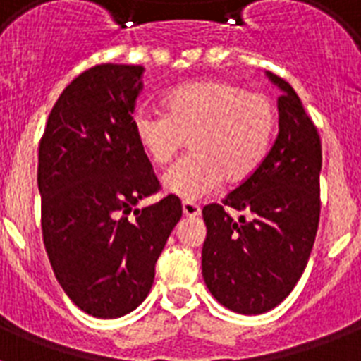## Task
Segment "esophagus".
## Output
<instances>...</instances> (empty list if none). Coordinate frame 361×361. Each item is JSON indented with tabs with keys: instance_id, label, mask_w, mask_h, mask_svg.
<instances>
[{
	"instance_id": "esophagus-1",
	"label": "esophagus",
	"mask_w": 361,
	"mask_h": 361,
	"mask_svg": "<svg viewBox=\"0 0 361 361\" xmlns=\"http://www.w3.org/2000/svg\"><path fill=\"white\" fill-rule=\"evenodd\" d=\"M181 208H183V215H187V217L200 215V206L197 202H191V200H185V202L181 204Z\"/></svg>"
}]
</instances>
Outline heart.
<instances>
[{
	"mask_svg": "<svg viewBox=\"0 0 361 361\" xmlns=\"http://www.w3.org/2000/svg\"><path fill=\"white\" fill-rule=\"evenodd\" d=\"M277 129V109L266 93L228 80H198L176 87L164 114L133 116L138 146L155 166H166L191 144V155L166 172L164 189L185 200L249 180L264 163Z\"/></svg>",
	"mask_w": 361,
	"mask_h": 361,
	"instance_id": "1",
	"label": "heart"
}]
</instances>
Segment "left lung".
<instances>
[{
	"label": "left lung",
	"instance_id": "obj_1",
	"mask_svg": "<svg viewBox=\"0 0 361 361\" xmlns=\"http://www.w3.org/2000/svg\"><path fill=\"white\" fill-rule=\"evenodd\" d=\"M277 101L279 135L260 169L223 198L204 206L208 234L202 275L219 303L241 314L279 305L307 266L320 219L319 130L288 82ZM240 214L232 220L226 209Z\"/></svg>",
	"mask_w": 361,
	"mask_h": 361
}]
</instances>
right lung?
Wrapping results in <instances>:
<instances>
[{
	"mask_svg": "<svg viewBox=\"0 0 361 361\" xmlns=\"http://www.w3.org/2000/svg\"><path fill=\"white\" fill-rule=\"evenodd\" d=\"M142 75V65L84 71L56 101L39 144L48 260L76 307L97 319H118L144 302L181 217L174 195L135 208L161 189L133 133Z\"/></svg>",
	"mask_w": 361,
	"mask_h": 361,
	"instance_id": "1",
	"label": "right lung"
}]
</instances>
